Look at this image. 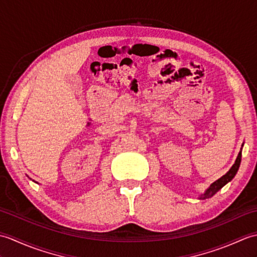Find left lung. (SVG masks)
Masks as SVG:
<instances>
[{"label": "left lung", "instance_id": "1", "mask_svg": "<svg viewBox=\"0 0 257 257\" xmlns=\"http://www.w3.org/2000/svg\"><path fill=\"white\" fill-rule=\"evenodd\" d=\"M243 145H242V147H243ZM241 158H242V148H241V151L238 152L236 160H235V162H234V165L231 167L230 170H228L224 174V176H222L220 179H217L216 181L213 182L210 185V187L204 191V193H202L201 195H199V200H205V199L211 198V196L214 195L216 192H219V191L223 187H224L225 184H227L228 182L232 181V179L235 177V174L237 173L239 165H241Z\"/></svg>", "mask_w": 257, "mask_h": 257}]
</instances>
